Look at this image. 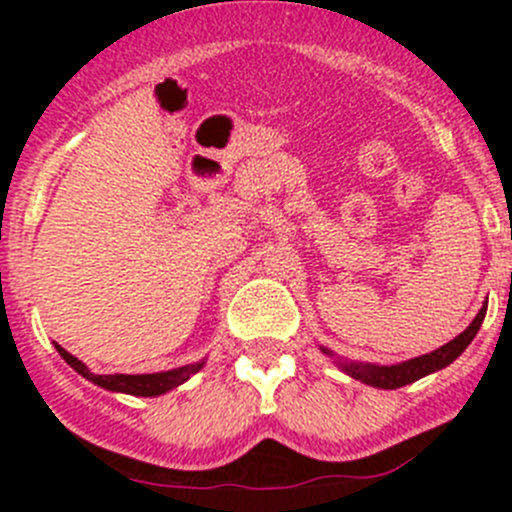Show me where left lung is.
<instances>
[{
    "mask_svg": "<svg viewBox=\"0 0 512 512\" xmlns=\"http://www.w3.org/2000/svg\"><path fill=\"white\" fill-rule=\"evenodd\" d=\"M485 309H488V304L480 309L478 317L473 319L471 327H468L466 332H461L456 339H453V342L443 344V347L436 349V352L416 356V359L404 361V364H396V366L354 364V361H349V364H342V369L347 371L349 376H354V379L376 386V389H399V386L411 384V381L421 379V376L431 374V371L443 369V366H448L453 359H458V356L463 354V349L473 342V337L478 334L480 324H483ZM324 352H327V349H324Z\"/></svg>",
    "mask_w": 512,
    "mask_h": 512,
    "instance_id": "obj_1",
    "label": "left lung"
}]
</instances>
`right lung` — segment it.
I'll list each match as a JSON object with an SVG mask.
<instances>
[{
  "mask_svg": "<svg viewBox=\"0 0 512 512\" xmlns=\"http://www.w3.org/2000/svg\"><path fill=\"white\" fill-rule=\"evenodd\" d=\"M56 349H59L61 359H64L71 369L79 371L81 376H86V379L94 381V384L103 386V389L121 391V394H131V396L165 394V391L175 389V386H180L183 381H188V376L195 374V371L203 366V361H200V364H190V366H183V369H173V371H160V374H94V371L86 369V364H81L74 354L66 352L64 347L56 344Z\"/></svg>",
  "mask_w": 512,
  "mask_h": 512,
  "instance_id": "add662e5",
  "label": "right lung"
}]
</instances>
